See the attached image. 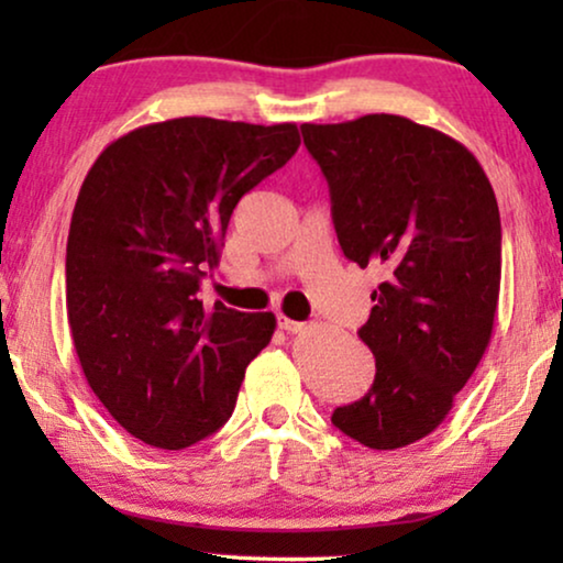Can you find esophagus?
Listing matches in <instances>:
<instances>
[{"label": "esophagus", "instance_id": "esophagus-1", "mask_svg": "<svg viewBox=\"0 0 563 563\" xmlns=\"http://www.w3.org/2000/svg\"><path fill=\"white\" fill-rule=\"evenodd\" d=\"M279 328L287 330V333H302L305 330V322H297V320H289V318H279Z\"/></svg>", "mask_w": 563, "mask_h": 563}]
</instances>
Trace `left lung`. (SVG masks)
<instances>
[{
	"mask_svg": "<svg viewBox=\"0 0 563 563\" xmlns=\"http://www.w3.org/2000/svg\"><path fill=\"white\" fill-rule=\"evenodd\" d=\"M302 137L345 258L384 272L358 330L374 384L330 420L368 449H405L441 426L489 345L503 276L495 191L472 151L399 114L305 122Z\"/></svg>",
	"mask_w": 563,
	"mask_h": 563,
	"instance_id": "left-lung-1",
	"label": "left lung"
}]
</instances>
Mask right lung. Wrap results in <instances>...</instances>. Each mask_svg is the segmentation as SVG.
<instances>
[{
  "label": "right lung",
  "instance_id": "add662e5",
  "mask_svg": "<svg viewBox=\"0 0 563 563\" xmlns=\"http://www.w3.org/2000/svg\"><path fill=\"white\" fill-rule=\"evenodd\" d=\"M299 148L295 122H153L107 145L81 184L66 245L76 356L107 412L156 449L212 435L235 410L272 312L197 299L235 205Z\"/></svg>",
  "mask_w": 563,
  "mask_h": 563
}]
</instances>
